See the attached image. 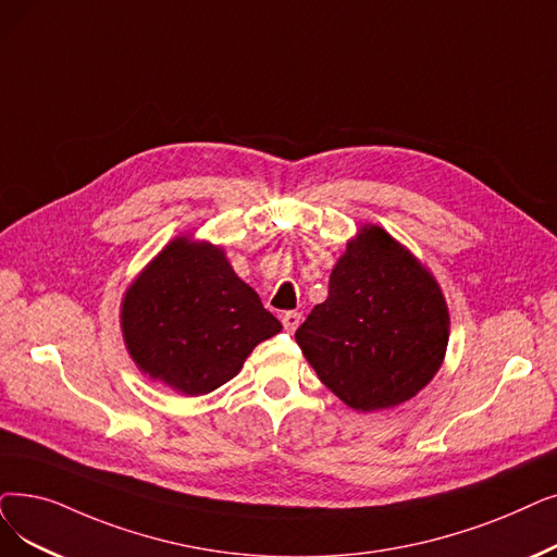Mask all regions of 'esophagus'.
I'll use <instances>...</instances> for the list:
<instances>
[{
  "label": "esophagus",
  "mask_w": 557,
  "mask_h": 557,
  "mask_svg": "<svg viewBox=\"0 0 557 557\" xmlns=\"http://www.w3.org/2000/svg\"><path fill=\"white\" fill-rule=\"evenodd\" d=\"M300 313L298 311H286L284 317H282V325H284V330L288 332V334H294L296 330H298V325H300Z\"/></svg>",
  "instance_id": "obj_1"
}]
</instances>
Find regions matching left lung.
Here are the masks:
<instances>
[{
	"label": "left lung",
	"instance_id": "8db88e82",
	"mask_svg": "<svg viewBox=\"0 0 557 557\" xmlns=\"http://www.w3.org/2000/svg\"><path fill=\"white\" fill-rule=\"evenodd\" d=\"M450 317L437 280L398 240L364 225L296 342L327 389L357 412L414 398L440 371Z\"/></svg>",
	"mask_w": 557,
	"mask_h": 557
}]
</instances>
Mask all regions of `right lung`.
<instances>
[{
  "label": "right lung",
  "mask_w": 557,
  "mask_h": 557,
  "mask_svg": "<svg viewBox=\"0 0 557 557\" xmlns=\"http://www.w3.org/2000/svg\"><path fill=\"white\" fill-rule=\"evenodd\" d=\"M120 325L136 367L186 396L219 389L282 330L225 250L190 236L173 238L138 273Z\"/></svg>",
  "instance_id": "add662e5"
}]
</instances>
